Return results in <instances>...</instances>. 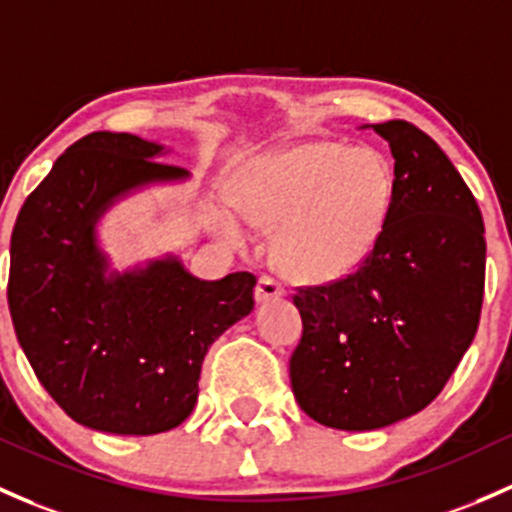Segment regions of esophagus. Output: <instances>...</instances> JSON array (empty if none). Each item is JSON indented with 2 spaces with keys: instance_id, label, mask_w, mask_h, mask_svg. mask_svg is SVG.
<instances>
[{
  "instance_id": "obj_1",
  "label": "esophagus",
  "mask_w": 512,
  "mask_h": 512,
  "mask_svg": "<svg viewBox=\"0 0 512 512\" xmlns=\"http://www.w3.org/2000/svg\"><path fill=\"white\" fill-rule=\"evenodd\" d=\"M287 294V289L282 287V282L270 277V274H262L257 279V287H255V299L257 301H272V299H282Z\"/></svg>"
}]
</instances>
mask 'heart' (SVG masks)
I'll return each instance as SVG.
<instances>
[{"label": "heart", "mask_w": 512, "mask_h": 512, "mask_svg": "<svg viewBox=\"0 0 512 512\" xmlns=\"http://www.w3.org/2000/svg\"><path fill=\"white\" fill-rule=\"evenodd\" d=\"M240 215L274 233V262L306 282L353 272L378 242L392 201V166L373 147L301 142L257 161L235 181ZM233 240L242 228L220 215Z\"/></svg>", "instance_id": "1"}]
</instances>
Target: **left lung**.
Returning a JSON list of instances; mask_svg holds the SVG:
<instances>
[{"instance_id": "8db88e82", "label": "left lung", "mask_w": 512, "mask_h": 512, "mask_svg": "<svg viewBox=\"0 0 512 512\" xmlns=\"http://www.w3.org/2000/svg\"><path fill=\"white\" fill-rule=\"evenodd\" d=\"M395 157L378 242L341 279L297 287L301 341L289 358L299 407L368 432L424 410L469 351L486 284V228L471 188L412 122L373 125Z\"/></svg>"}]
</instances>
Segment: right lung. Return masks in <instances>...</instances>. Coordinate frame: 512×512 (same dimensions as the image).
Masks as SVG:
<instances>
[{"label": "right lung", "instance_id": "add662e5", "mask_svg": "<svg viewBox=\"0 0 512 512\" xmlns=\"http://www.w3.org/2000/svg\"><path fill=\"white\" fill-rule=\"evenodd\" d=\"M159 144L93 132L71 144L21 206L7 299L39 383L78 424L110 434L169 432L193 412L208 348L255 306V274L218 282L179 260L105 277L95 223L112 198L184 179Z\"/></svg>", "mask_w": 512, "mask_h": 512}]
</instances>
